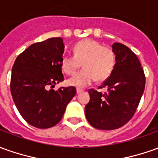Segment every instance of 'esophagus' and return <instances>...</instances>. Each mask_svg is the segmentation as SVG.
I'll return each mask as SVG.
<instances>
[{"mask_svg": "<svg viewBox=\"0 0 158 158\" xmlns=\"http://www.w3.org/2000/svg\"><path fill=\"white\" fill-rule=\"evenodd\" d=\"M82 91H83V89H79V88H77V94L81 93Z\"/></svg>", "mask_w": 158, "mask_h": 158, "instance_id": "esophagus-1", "label": "esophagus"}]
</instances>
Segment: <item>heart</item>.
I'll return each instance as SVG.
<instances>
[{
  "instance_id": "obj_1",
  "label": "heart",
  "mask_w": 158,
  "mask_h": 158,
  "mask_svg": "<svg viewBox=\"0 0 158 158\" xmlns=\"http://www.w3.org/2000/svg\"><path fill=\"white\" fill-rule=\"evenodd\" d=\"M74 56L65 54L61 58V68L72 75L82 64L83 69L68 79V84L77 88L89 85L96 78L103 81L110 77L115 66V54L110 47L103 46L94 40H85L73 48Z\"/></svg>"
}]
</instances>
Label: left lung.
Segmentation results:
<instances>
[{
  "label": "left lung",
  "instance_id": "left-lung-1",
  "mask_svg": "<svg viewBox=\"0 0 158 158\" xmlns=\"http://www.w3.org/2000/svg\"><path fill=\"white\" fill-rule=\"evenodd\" d=\"M115 66L106 80L98 89H91L89 102L85 106L86 118L100 130H114L126 125L135 114L145 86V76L138 56L120 44L113 45Z\"/></svg>",
  "mask_w": 158,
  "mask_h": 158
}]
</instances>
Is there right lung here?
Here are the masks:
<instances>
[{
  "instance_id": "obj_1",
  "label": "right lung",
  "mask_w": 158,
  "mask_h": 158,
  "mask_svg": "<svg viewBox=\"0 0 158 158\" xmlns=\"http://www.w3.org/2000/svg\"><path fill=\"white\" fill-rule=\"evenodd\" d=\"M64 52L61 38L48 39L26 49L12 68V97L22 118L32 127L56 126L77 93L73 86L48 90L64 79L61 68Z\"/></svg>"
}]
</instances>
